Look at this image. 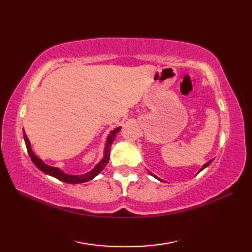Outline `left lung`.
<instances>
[{
    "label": "left lung",
    "mask_w": 252,
    "mask_h": 252,
    "mask_svg": "<svg viewBox=\"0 0 252 252\" xmlns=\"http://www.w3.org/2000/svg\"><path fill=\"white\" fill-rule=\"evenodd\" d=\"M211 162H212V160H210V161H209V162H207V163H205V164H203V165H202V168H201V169L199 170V172H200V171H202L203 169H206V168L208 167V165H209V164H210ZM148 172H149V173H151V174H152V175L154 176V178H156V179H158L159 181H161V182H164L163 180H161V179H159V178H158V176H156V175H155V174H153V173L151 172V171H148Z\"/></svg>",
    "instance_id": "left-lung-1"
}]
</instances>
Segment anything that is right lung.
Returning <instances> with one entry per match:
<instances>
[{"instance_id":"obj_1","label":"right lung","mask_w":252,"mask_h":252,"mask_svg":"<svg viewBox=\"0 0 252 252\" xmlns=\"http://www.w3.org/2000/svg\"><path fill=\"white\" fill-rule=\"evenodd\" d=\"M121 126L119 127H116L114 131L110 132V134L107 136V141H106V145H105V149H104V157L103 159L100 160V161L95 165V167L89 171L88 173L85 174H81V175H72V174H67L62 171L61 169L55 168V167H51V165H47L45 164L42 160L36 156V155L33 153L31 148V144L28 140V137H27L26 133L24 131V140H25V144H26V147H27V152H28L29 156L32 160V162H33L37 169H40L42 172H44L45 174H49L51 176H54L57 180L63 181V182H66V183H70V184H78V183H84V182H88L90 180L94 179L96 175H98L101 171L104 170V168L106 167V164L108 163L109 161V152H110V147H111V144L114 143L115 141V137L117 136V133L120 131Z\"/></svg>"}]
</instances>
